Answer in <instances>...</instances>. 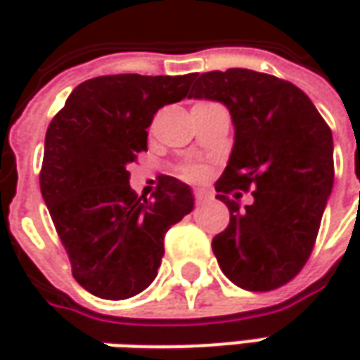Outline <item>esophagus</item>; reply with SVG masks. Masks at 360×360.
I'll list each match as a JSON object with an SVG mask.
<instances>
[{
    "instance_id": "esophagus-1",
    "label": "esophagus",
    "mask_w": 360,
    "mask_h": 360,
    "mask_svg": "<svg viewBox=\"0 0 360 360\" xmlns=\"http://www.w3.org/2000/svg\"><path fill=\"white\" fill-rule=\"evenodd\" d=\"M208 200H210V194H208V192H204V190H196V192H194V202H196V204H204V202Z\"/></svg>"
}]
</instances>
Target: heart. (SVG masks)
<instances>
[{"mask_svg":"<svg viewBox=\"0 0 360 360\" xmlns=\"http://www.w3.org/2000/svg\"><path fill=\"white\" fill-rule=\"evenodd\" d=\"M182 174L188 180H198V178H202V168L200 166H188V168H184Z\"/></svg>","mask_w":360,"mask_h":360,"instance_id":"b5f03b06","label":"heart"}]
</instances>
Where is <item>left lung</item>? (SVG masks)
I'll return each mask as SVG.
<instances>
[{"label":"left lung","instance_id":"obj_1","mask_svg":"<svg viewBox=\"0 0 360 360\" xmlns=\"http://www.w3.org/2000/svg\"><path fill=\"white\" fill-rule=\"evenodd\" d=\"M188 98L229 108L234 146L216 182L230 210L212 250L226 278L244 290H274L309 260L333 192V131L295 84L252 70L192 74ZM252 186L255 202L242 211L226 193ZM240 194L236 192L234 198Z\"/></svg>","mask_w":360,"mask_h":360}]
</instances>
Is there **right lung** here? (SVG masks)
<instances>
[{
  "label": "right lung",
  "mask_w": 360,
  "mask_h": 360,
  "mask_svg": "<svg viewBox=\"0 0 360 360\" xmlns=\"http://www.w3.org/2000/svg\"><path fill=\"white\" fill-rule=\"evenodd\" d=\"M186 76H100L79 84L53 116L39 172L41 196L72 262L94 297L124 300L148 288L164 234L194 208L188 184L160 178L138 198L128 166L148 150V128L166 104L188 96Z\"/></svg>",
  "instance_id": "1"
}]
</instances>
